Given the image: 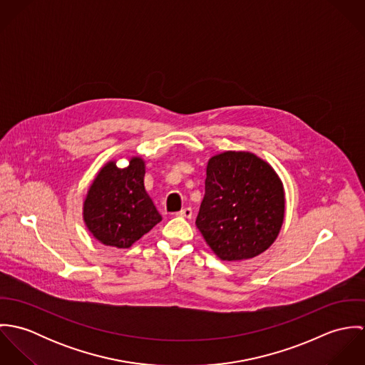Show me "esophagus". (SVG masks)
Here are the masks:
<instances>
[{"label":"esophagus","mask_w":365,"mask_h":365,"mask_svg":"<svg viewBox=\"0 0 365 365\" xmlns=\"http://www.w3.org/2000/svg\"><path fill=\"white\" fill-rule=\"evenodd\" d=\"M178 215H180V216H182V217H187V219H191V217H192V209H191V208L181 209V210H180V212H178Z\"/></svg>","instance_id":"esophagus-1"}]
</instances>
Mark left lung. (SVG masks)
<instances>
[{
	"instance_id": "left-lung-1",
	"label": "left lung",
	"mask_w": 365,
	"mask_h": 365,
	"mask_svg": "<svg viewBox=\"0 0 365 365\" xmlns=\"http://www.w3.org/2000/svg\"><path fill=\"white\" fill-rule=\"evenodd\" d=\"M284 210L282 182L264 160L247 152L209 160L195 225L219 259L246 260L265 252L279 233Z\"/></svg>"
}]
</instances>
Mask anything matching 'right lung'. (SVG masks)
Wrapping results in <instances>:
<instances>
[{
	"instance_id": "add662e5",
	"label": "right lung",
	"mask_w": 365,
	"mask_h": 365,
	"mask_svg": "<svg viewBox=\"0 0 365 365\" xmlns=\"http://www.w3.org/2000/svg\"><path fill=\"white\" fill-rule=\"evenodd\" d=\"M145 163L133 157L126 168L113 161L101 168L84 201V222L97 240L128 249L161 220L143 184Z\"/></svg>"
}]
</instances>
